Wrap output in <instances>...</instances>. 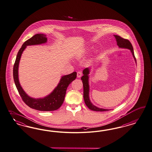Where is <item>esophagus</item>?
<instances>
[{"instance_id":"obj_1","label":"esophagus","mask_w":152,"mask_h":152,"mask_svg":"<svg viewBox=\"0 0 152 152\" xmlns=\"http://www.w3.org/2000/svg\"><path fill=\"white\" fill-rule=\"evenodd\" d=\"M81 76H82V72L81 71L77 72V77L78 78H80V77H81Z\"/></svg>"}]
</instances>
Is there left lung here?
Wrapping results in <instances>:
<instances>
[{
  "mask_svg": "<svg viewBox=\"0 0 152 152\" xmlns=\"http://www.w3.org/2000/svg\"><path fill=\"white\" fill-rule=\"evenodd\" d=\"M115 37V40L117 42V45L120 48H125V49H128L130 50L131 53L132 54V56L134 58V60L136 63V58L134 56V52L132 45L131 42L129 40H127L125 39H124L122 37L118 36V35H114ZM90 73V69L89 68H86L84 69L83 71V76L81 77V80L83 81V88H84V102L85 104L89 108L90 110H94V111H107V110H107V109H104V108H100L99 107H97L93 104L89 98V74Z\"/></svg>",
  "mask_w": 152,
  "mask_h": 152,
  "instance_id": "obj_1",
  "label": "left lung"
}]
</instances>
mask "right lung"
Returning <instances> with one entry per match:
<instances>
[{
	"label": "right lung",
	"instance_id": "right-lung-1",
	"mask_svg": "<svg viewBox=\"0 0 152 152\" xmlns=\"http://www.w3.org/2000/svg\"><path fill=\"white\" fill-rule=\"evenodd\" d=\"M47 42L46 35L37 34L25 42L19 50L13 66V79L18 91L23 101L29 107L40 111L57 110L63 104L66 90L68 85L75 80L77 76L76 72H73L61 77L56 88L52 92L42 98H33L29 96L21 87L18 79V66L21 55L28 45H34L44 44Z\"/></svg>",
	"mask_w": 152,
	"mask_h": 152
}]
</instances>
